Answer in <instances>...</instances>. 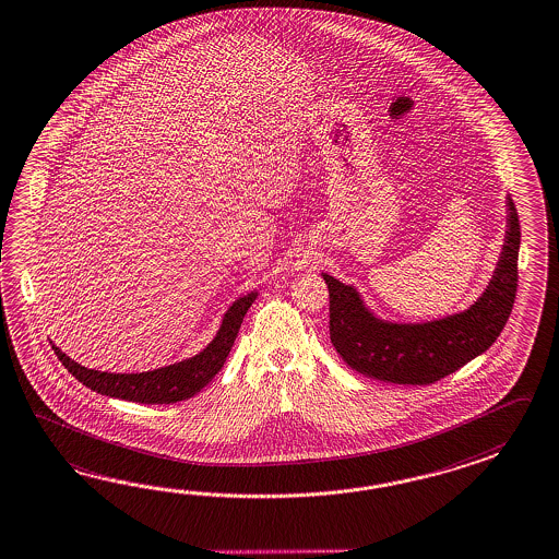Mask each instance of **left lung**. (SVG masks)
Masks as SVG:
<instances>
[{
	"label": "left lung",
	"mask_w": 559,
	"mask_h": 559,
	"mask_svg": "<svg viewBox=\"0 0 559 559\" xmlns=\"http://www.w3.org/2000/svg\"><path fill=\"white\" fill-rule=\"evenodd\" d=\"M506 236L496 269L467 309L433 321L401 323L379 317L357 286L321 273L331 298V343L350 369L397 385H429L491 347L508 323L518 290L520 221L506 197Z\"/></svg>",
	"instance_id": "obj_1"
}]
</instances>
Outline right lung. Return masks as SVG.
I'll return each instance as SVG.
<instances>
[{"instance_id": "1", "label": "right lung", "mask_w": 559, "mask_h": 559, "mask_svg": "<svg viewBox=\"0 0 559 559\" xmlns=\"http://www.w3.org/2000/svg\"><path fill=\"white\" fill-rule=\"evenodd\" d=\"M259 297V290L236 298L223 314L221 326L211 343L197 355L178 360L166 367L142 372H108L87 369L84 365L70 359L62 348L51 343L53 353L62 360L63 367L74 374L80 383L106 397L124 399L132 403L146 405H168L197 395L202 386L209 385L212 377L223 369L224 360L235 345L238 329Z\"/></svg>"}]
</instances>
